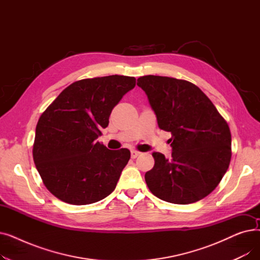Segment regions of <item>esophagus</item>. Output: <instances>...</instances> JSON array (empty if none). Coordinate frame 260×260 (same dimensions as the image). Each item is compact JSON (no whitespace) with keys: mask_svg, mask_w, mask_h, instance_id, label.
I'll return each instance as SVG.
<instances>
[{"mask_svg":"<svg viewBox=\"0 0 260 260\" xmlns=\"http://www.w3.org/2000/svg\"><path fill=\"white\" fill-rule=\"evenodd\" d=\"M140 154H141V153H140V152H138V151H136V149H133V151L131 152V156H132V158H133V159L137 158Z\"/></svg>","mask_w":260,"mask_h":260,"instance_id":"1","label":"esophagus"}]
</instances>
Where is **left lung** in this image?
Here are the masks:
<instances>
[{
  "instance_id": "8db88e82",
  "label": "left lung",
  "mask_w": 260,
  "mask_h": 260,
  "mask_svg": "<svg viewBox=\"0 0 260 260\" xmlns=\"http://www.w3.org/2000/svg\"><path fill=\"white\" fill-rule=\"evenodd\" d=\"M137 85L147 94L159 127L172 134V157L153 153L155 166L145 174L149 190L176 204L207 197L230 166L232 138L226 121L188 81L148 75L140 77Z\"/></svg>"
}]
</instances>
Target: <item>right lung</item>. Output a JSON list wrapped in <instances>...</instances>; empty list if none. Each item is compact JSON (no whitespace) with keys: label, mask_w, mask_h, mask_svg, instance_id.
<instances>
[{"label":"right lung","mask_w":260,"mask_h":260,"mask_svg":"<svg viewBox=\"0 0 260 260\" xmlns=\"http://www.w3.org/2000/svg\"><path fill=\"white\" fill-rule=\"evenodd\" d=\"M136 85L134 77L83 79L67 86L41 115L32 156L49 192L76 206L105 198L116 188L131 158L97 142L113 108Z\"/></svg>","instance_id":"add662e5"}]
</instances>
